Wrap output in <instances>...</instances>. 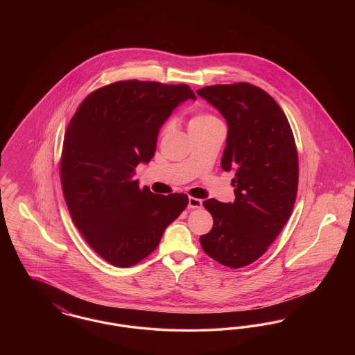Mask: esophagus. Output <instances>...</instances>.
I'll return each instance as SVG.
<instances>
[{
    "mask_svg": "<svg viewBox=\"0 0 355 355\" xmlns=\"http://www.w3.org/2000/svg\"><path fill=\"white\" fill-rule=\"evenodd\" d=\"M189 207L190 209H200L202 207V201L196 197H189Z\"/></svg>",
    "mask_w": 355,
    "mask_h": 355,
    "instance_id": "34e87169",
    "label": "esophagus"
}]
</instances>
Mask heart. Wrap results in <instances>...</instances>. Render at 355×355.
Returning <instances> with one entry per match:
<instances>
[{"instance_id":"1","label":"heart","mask_w":355,"mask_h":355,"mask_svg":"<svg viewBox=\"0 0 355 355\" xmlns=\"http://www.w3.org/2000/svg\"><path fill=\"white\" fill-rule=\"evenodd\" d=\"M218 121L220 119L214 117L213 114L197 113V114H194L191 119H189V130L190 129H197V128H203V126H207V125L218 122Z\"/></svg>"}]
</instances>
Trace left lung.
I'll use <instances>...</instances> for the list:
<instances>
[{
    "label": "left lung",
    "instance_id": "left-lung-1",
    "mask_svg": "<svg viewBox=\"0 0 355 355\" xmlns=\"http://www.w3.org/2000/svg\"><path fill=\"white\" fill-rule=\"evenodd\" d=\"M197 94L226 119L220 166L236 170L234 202H203L214 223L200 242L210 258L239 269L266 253L291 216L300 177L297 146L284 110L261 87L213 85Z\"/></svg>",
    "mask_w": 355,
    "mask_h": 355
}]
</instances>
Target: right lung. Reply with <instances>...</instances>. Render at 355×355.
Here are the masks:
<instances>
[{"label":"right lung","mask_w":355,"mask_h":355,"mask_svg":"<svg viewBox=\"0 0 355 355\" xmlns=\"http://www.w3.org/2000/svg\"><path fill=\"white\" fill-rule=\"evenodd\" d=\"M196 100L185 84L119 81L90 93L69 122L60 178L70 217L106 262L129 268L158 246L185 210L182 193L153 194L135 180L155 153L157 135L178 103Z\"/></svg>","instance_id":"right-lung-1"}]
</instances>
